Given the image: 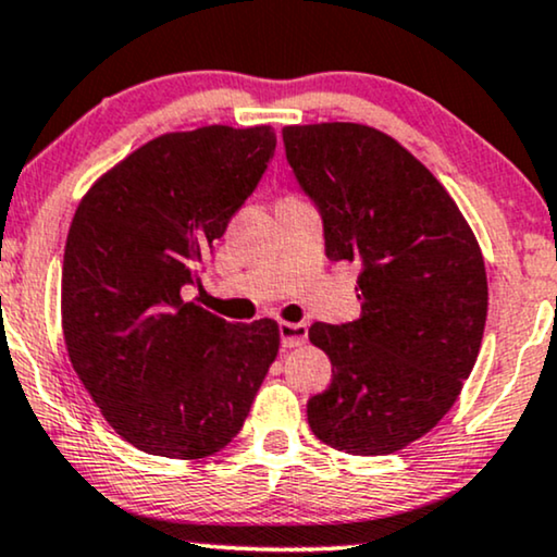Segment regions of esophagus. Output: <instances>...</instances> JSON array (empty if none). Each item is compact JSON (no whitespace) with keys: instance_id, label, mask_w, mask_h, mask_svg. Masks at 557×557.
I'll use <instances>...</instances> for the list:
<instances>
[{"instance_id":"obj_1","label":"esophagus","mask_w":557,"mask_h":557,"mask_svg":"<svg viewBox=\"0 0 557 557\" xmlns=\"http://www.w3.org/2000/svg\"><path fill=\"white\" fill-rule=\"evenodd\" d=\"M278 332H281V345H284V348H299V345L307 343V335H309L305 322H281Z\"/></svg>"}]
</instances>
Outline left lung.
I'll list each match as a JSON object with an SVG mask.
<instances>
[{
  "label": "left lung",
  "mask_w": 557,
  "mask_h": 557,
  "mask_svg": "<svg viewBox=\"0 0 557 557\" xmlns=\"http://www.w3.org/2000/svg\"><path fill=\"white\" fill-rule=\"evenodd\" d=\"M286 161L320 207L330 261H358L360 317L314 322L332 384L309 428L350 455H386L435 428L479 358L486 265L445 186L401 143L358 122L286 125Z\"/></svg>",
  "instance_id": "8db88e82"
}]
</instances>
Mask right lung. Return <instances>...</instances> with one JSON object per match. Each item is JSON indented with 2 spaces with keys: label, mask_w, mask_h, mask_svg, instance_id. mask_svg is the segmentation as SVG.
I'll return each mask as SVG.
<instances>
[{
  "label": "right lung",
  "mask_w": 557,
  "mask_h": 557,
  "mask_svg": "<svg viewBox=\"0 0 557 557\" xmlns=\"http://www.w3.org/2000/svg\"><path fill=\"white\" fill-rule=\"evenodd\" d=\"M273 150L271 125L165 133L102 173L76 209L63 341L104 420L137 450H222L278 356L273 320L233 324L184 299Z\"/></svg>",
  "instance_id": "right-lung-1"
}]
</instances>
